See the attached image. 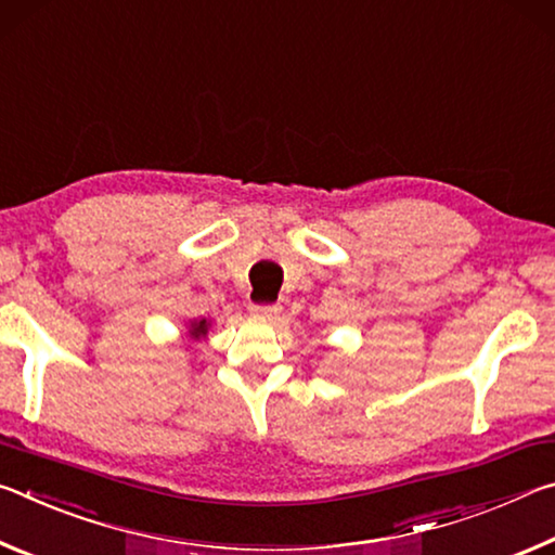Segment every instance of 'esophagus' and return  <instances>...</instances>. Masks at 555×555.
Instances as JSON below:
<instances>
[{
    "mask_svg": "<svg viewBox=\"0 0 555 555\" xmlns=\"http://www.w3.org/2000/svg\"><path fill=\"white\" fill-rule=\"evenodd\" d=\"M250 314L256 317V320H260V322H270V320H275V317H278V307H272V305H253L250 307Z\"/></svg>",
    "mask_w": 555,
    "mask_h": 555,
    "instance_id": "1",
    "label": "esophagus"
}]
</instances>
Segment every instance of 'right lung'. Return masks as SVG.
I'll return each mask as SVG.
<instances>
[{"label":"right lung","instance_id":"obj_1","mask_svg":"<svg viewBox=\"0 0 555 555\" xmlns=\"http://www.w3.org/2000/svg\"><path fill=\"white\" fill-rule=\"evenodd\" d=\"M208 330H211V320H206V317H202V320H192L186 324V337L194 339V341L206 339Z\"/></svg>","mask_w":555,"mask_h":555}]
</instances>
